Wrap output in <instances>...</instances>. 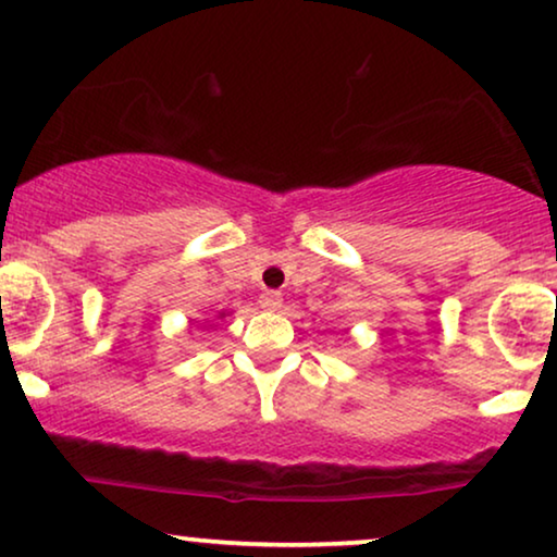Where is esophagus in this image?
<instances>
[{"instance_id": "1", "label": "esophagus", "mask_w": 557, "mask_h": 557, "mask_svg": "<svg viewBox=\"0 0 557 557\" xmlns=\"http://www.w3.org/2000/svg\"><path fill=\"white\" fill-rule=\"evenodd\" d=\"M258 304H261V309L265 311H276L281 309V304H284V296H281V292H263L258 296Z\"/></svg>"}]
</instances>
